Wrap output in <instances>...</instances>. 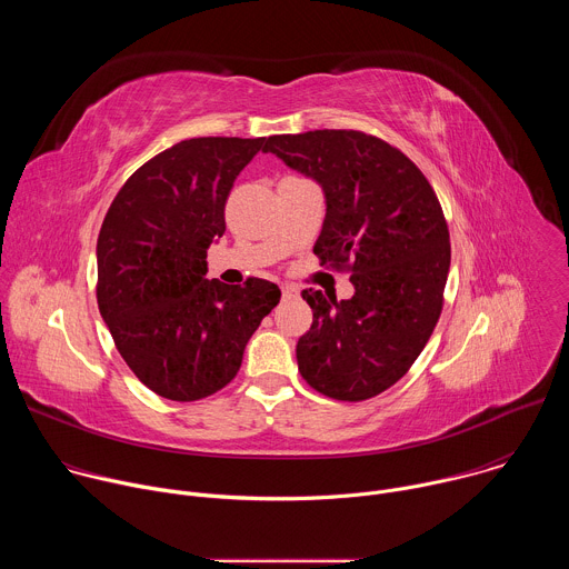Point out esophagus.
<instances>
[{
    "instance_id": "obj_1",
    "label": "esophagus",
    "mask_w": 569,
    "mask_h": 569,
    "mask_svg": "<svg viewBox=\"0 0 569 569\" xmlns=\"http://www.w3.org/2000/svg\"><path fill=\"white\" fill-rule=\"evenodd\" d=\"M281 295H283V299H292V297H297V288L283 286V288H281Z\"/></svg>"
}]
</instances>
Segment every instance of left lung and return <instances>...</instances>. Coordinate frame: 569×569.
<instances>
[{
    "label": "left lung",
    "mask_w": 569,
    "mask_h": 569,
    "mask_svg": "<svg viewBox=\"0 0 569 569\" xmlns=\"http://www.w3.org/2000/svg\"><path fill=\"white\" fill-rule=\"evenodd\" d=\"M263 150L321 187L312 252L351 270L356 288L342 301L301 292L312 323L297 342L299 371L329 398H373L408 373L443 308L450 233L435 189L410 157L358 130L274 134Z\"/></svg>",
    "instance_id": "8db88e82"
}]
</instances>
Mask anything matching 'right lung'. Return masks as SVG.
I'll use <instances>...</instances> for the list:
<instances>
[{
	"label": "right lung",
	"mask_w": 569,
	"mask_h": 569,
	"mask_svg": "<svg viewBox=\"0 0 569 569\" xmlns=\"http://www.w3.org/2000/svg\"><path fill=\"white\" fill-rule=\"evenodd\" d=\"M266 137H198L154 154L112 200L97 242V301L132 373L169 400H200L240 369L281 290L207 279L236 176Z\"/></svg>",
	"instance_id": "right-lung-1"
}]
</instances>
